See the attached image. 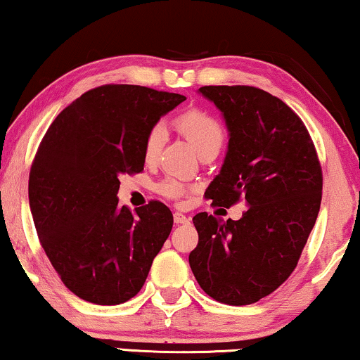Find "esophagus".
<instances>
[{"label": "esophagus", "mask_w": 360, "mask_h": 360, "mask_svg": "<svg viewBox=\"0 0 360 360\" xmlns=\"http://www.w3.org/2000/svg\"><path fill=\"white\" fill-rule=\"evenodd\" d=\"M174 222L176 224H188L189 217L184 216L183 212H174Z\"/></svg>", "instance_id": "esophagus-1"}]
</instances>
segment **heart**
I'll return each mask as SVG.
<instances>
[{"mask_svg": "<svg viewBox=\"0 0 360 360\" xmlns=\"http://www.w3.org/2000/svg\"><path fill=\"white\" fill-rule=\"evenodd\" d=\"M176 129L181 136L193 144L199 156L209 151H219L222 139H224V129L216 117L201 109H189L176 117ZM166 133L161 126H154L146 134L144 139V159L148 162L156 161L162 146H165ZM159 191L167 198H179L184 193V184L177 179H166L159 186Z\"/></svg>", "mask_w": 360, "mask_h": 360, "instance_id": "1", "label": "heart"}]
</instances>
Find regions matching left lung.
Returning <instances> with one entry per match:
<instances>
[{
	"mask_svg": "<svg viewBox=\"0 0 360 360\" xmlns=\"http://www.w3.org/2000/svg\"><path fill=\"white\" fill-rule=\"evenodd\" d=\"M226 122L224 162L206 189L219 206L244 201L238 221L193 217L199 234L189 254L201 289L229 306L257 302L297 266L316 224L322 171L304 122L279 98L252 86H202Z\"/></svg>",
	"mask_w": 360,
	"mask_h": 360,
	"instance_id": "1",
	"label": "left lung"
}]
</instances>
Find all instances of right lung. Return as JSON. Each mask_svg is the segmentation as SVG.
Segmentation results:
<instances>
[{"instance_id":"add662e5","label":"right lung","mask_w":360,"mask_h":360,"mask_svg":"<svg viewBox=\"0 0 360 360\" xmlns=\"http://www.w3.org/2000/svg\"><path fill=\"white\" fill-rule=\"evenodd\" d=\"M186 96L106 84L59 112L30 172L39 243L65 285L84 301L116 306L146 282L172 229L159 201L131 212L117 204L120 176L144 167V139Z\"/></svg>"}]
</instances>
